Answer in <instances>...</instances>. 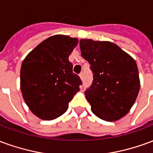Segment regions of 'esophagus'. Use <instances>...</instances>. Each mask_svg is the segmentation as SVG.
<instances>
[{"label": "esophagus", "instance_id": "obj_1", "mask_svg": "<svg viewBox=\"0 0 153 153\" xmlns=\"http://www.w3.org/2000/svg\"><path fill=\"white\" fill-rule=\"evenodd\" d=\"M83 73H80L79 74V78L81 79H83Z\"/></svg>", "mask_w": 153, "mask_h": 153}]
</instances>
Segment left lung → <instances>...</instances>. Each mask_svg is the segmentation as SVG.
<instances>
[{
    "label": "left lung",
    "mask_w": 153,
    "mask_h": 153,
    "mask_svg": "<svg viewBox=\"0 0 153 153\" xmlns=\"http://www.w3.org/2000/svg\"><path fill=\"white\" fill-rule=\"evenodd\" d=\"M79 46L93 73V84L84 93L92 111L103 120H118L130 111L140 88L134 59L108 41L83 38Z\"/></svg>",
    "instance_id": "left-lung-1"
}]
</instances>
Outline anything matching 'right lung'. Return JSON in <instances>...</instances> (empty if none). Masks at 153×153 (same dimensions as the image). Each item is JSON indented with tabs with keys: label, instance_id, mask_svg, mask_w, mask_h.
I'll list each match as a JSON object with an SVG mask.
<instances>
[{
	"label": "right lung",
	"instance_id": "add662e5",
	"mask_svg": "<svg viewBox=\"0 0 153 153\" xmlns=\"http://www.w3.org/2000/svg\"><path fill=\"white\" fill-rule=\"evenodd\" d=\"M78 38L57 34L47 38L23 60L20 89L29 110L44 120L65 112L69 102L79 91L81 79L73 73L69 56Z\"/></svg>",
	"mask_w": 153,
	"mask_h": 153
}]
</instances>
